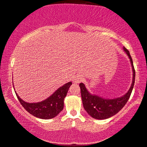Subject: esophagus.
<instances>
[{"mask_svg":"<svg viewBox=\"0 0 147 147\" xmlns=\"http://www.w3.org/2000/svg\"><path fill=\"white\" fill-rule=\"evenodd\" d=\"M82 81H83V78L80 75H76L73 79L74 83H76V84H79Z\"/></svg>","mask_w":147,"mask_h":147,"instance_id":"esophagus-1","label":"esophagus"}]
</instances>
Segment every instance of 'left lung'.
Returning <instances> with one entry per match:
<instances>
[{
	"mask_svg": "<svg viewBox=\"0 0 147 147\" xmlns=\"http://www.w3.org/2000/svg\"><path fill=\"white\" fill-rule=\"evenodd\" d=\"M123 50L129 58L133 73L131 86L125 94L120 97L112 99L104 98L96 94H92L86 88L85 84L83 83L80 84L82 103L84 109L90 116L95 119L104 120L115 115L125 106L132 93L135 80V70L129 51L124 47Z\"/></svg>",
	"mask_w": 147,
	"mask_h": 147,
	"instance_id": "left-lung-1",
	"label": "left lung"
}]
</instances>
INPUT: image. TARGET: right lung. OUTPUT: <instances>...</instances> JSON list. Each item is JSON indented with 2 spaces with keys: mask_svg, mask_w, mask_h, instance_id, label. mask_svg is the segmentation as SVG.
Returning <instances> with one entry per match:
<instances>
[{
  "mask_svg": "<svg viewBox=\"0 0 147 147\" xmlns=\"http://www.w3.org/2000/svg\"><path fill=\"white\" fill-rule=\"evenodd\" d=\"M71 84V82H67L58 88L47 99L36 103H29L24 101L16 91L15 94L20 103L29 113L41 119H51L57 116L63 109L64 99Z\"/></svg>",
  "mask_w": 147,
  "mask_h": 147,
  "instance_id": "obj_1",
  "label": "right lung"
}]
</instances>
